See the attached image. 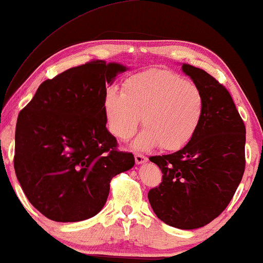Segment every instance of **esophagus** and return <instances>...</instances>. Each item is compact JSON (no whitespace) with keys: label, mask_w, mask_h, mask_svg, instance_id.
Listing matches in <instances>:
<instances>
[{"label":"esophagus","mask_w":263,"mask_h":263,"mask_svg":"<svg viewBox=\"0 0 263 263\" xmlns=\"http://www.w3.org/2000/svg\"><path fill=\"white\" fill-rule=\"evenodd\" d=\"M135 161L136 164H143L147 161V158L143 156V154H140V153H136L135 154Z\"/></svg>","instance_id":"esophagus-1"}]
</instances>
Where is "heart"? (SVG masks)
<instances>
[{"instance_id":"b5f03b06","label":"heart","mask_w":263,"mask_h":263,"mask_svg":"<svg viewBox=\"0 0 263 263\" xmlns=\"http://www.w3.org/2000/svg\"><path fill=\"white\" fill-rule=\"evenodd\" d=\"M107 128L121 141L135 134L142 116L145 128L136 148L184 147L199 129L204 114L203 93L194 82L164 69H151L127 79L123 93L107 89L103 100Z\"/></svg>"}]
</instances>
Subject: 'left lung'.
<instances>
[{"label": "left lung", "mask_w": 263, "mask_h": 263, "mask_svg": "<svg viewBox=\"0 0 263 263\" xmlns=\"http://www.w3.org/2000/svg\"><path fill=\"white\" fill-rule=\"evenodd\" d=\"M182 69L203 93V118L182 149L149 157L163 177L148 200L165 224L193 230L219 217L235 195L246 168V125L224 85L192 64Z\"/></svg>", "instance_id": "8db88e82"}]
</instances>
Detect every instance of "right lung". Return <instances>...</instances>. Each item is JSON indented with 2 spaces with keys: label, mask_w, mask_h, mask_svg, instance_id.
I'll list each match as a JSON object with an SVG mask.
<instances>
[{
  "label": "right lung",
  "mask_w": 263,
  "mask_h": 263,
  "mask_svg": "<svg viewBox=\"0 0 263 263\" xmlns=\"http://www.w3.org/2000/svg\"><path fill=\"white\" fill-rule=\"evenodd\" d=\"M125 67L93 60L39 86L20 111L14 168L32 206L60 222L95 217L115 176L134 166L106 129V87Z\"/></svg>",
  "instance_id": "right-lung-1"
}]
</instances>
